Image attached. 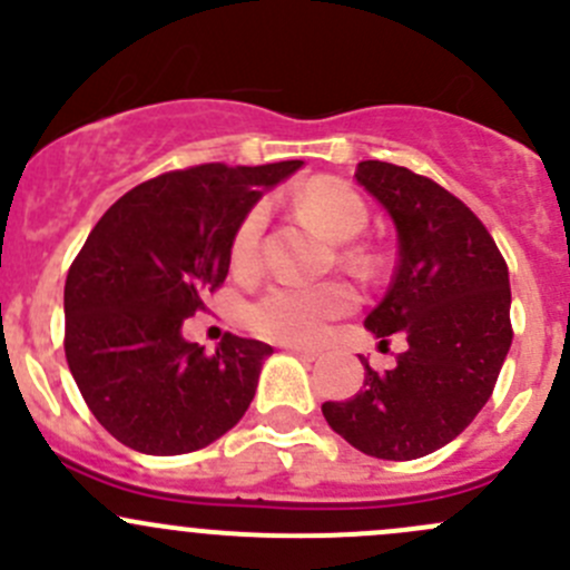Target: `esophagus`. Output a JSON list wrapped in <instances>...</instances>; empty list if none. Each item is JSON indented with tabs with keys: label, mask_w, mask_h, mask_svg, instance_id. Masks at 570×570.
Listing matches in <instances>:
<instances>
[{
	"label": "esophagus",
	"mask_w": 570,
	"mask_h": 570,
	"mask_svg": "<svg viewBox=\"0 0 570 570\" xmlns=\"http://www.w3.org/2000/svg\"><path fill=\"white\" fill-rule=\"evenodd\" d=\"M286 350H289L292 355H297V358H303V361L317 358V350H308V347H286Z\"/></svg>",
	"instance_id": "34e87169"
}]
</instances>
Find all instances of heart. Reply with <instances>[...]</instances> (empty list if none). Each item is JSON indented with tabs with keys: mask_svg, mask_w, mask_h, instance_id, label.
Here are the masks:
<instances>
[{
	"mask_svg": "<svg viewBox=\"0 0 570 570\" xmlns=\"http://www.w3.org/2000/svg\"><path fill=\"white\" fill-rule=\"evenodd\" d=\"M297 206L303 215L325 232L333 243H350L366 228V206L355 193L342 184L312 181L301 195ZM264 206H253L232 239L234 267L248 269L258 258L262 243ZM355 297L344 284H297L281 281L269 286L250 306L248 320L253 331L284 344H314L325 336L333 320L353 308Z\"/></svg>",
	"mask_w": 570,
	"mask_h": 570,
	"instance_id": "obj_1",
	"label": "heart"
}]
</instances>
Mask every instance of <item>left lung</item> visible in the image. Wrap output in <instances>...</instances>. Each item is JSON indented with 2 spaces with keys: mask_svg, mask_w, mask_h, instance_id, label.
Segmentation results:
<instances>
[{
  "mask_svg": "<svg viewBox=\"0 0 570 570\" xmlns=\"http://www.w3.org/2000/svg\"><path fill=\"white\" fill-rule=\"evenodd\" d=\"M355 181L392 217L400 256L364 327L381 347L402 333L407 350L386 372L361 358L364 392L322 413L364 455L413 461L458 439L493 392L513 342L508 264L474 212L430 178L366 159Z\"/></svg>",
  "mask_w": 570,
  "mask_h": 570,
  "instance_id": "obj_1",
  "label": "left lung"
}]
</instances>
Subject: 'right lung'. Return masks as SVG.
<instances>
[{
  "instance_id": "add662e5",
  "label": "right lung",
  "mask_w": 570,
  "mask_h": 570,
  "mask_svg": "<svg viewBox=\"0 0 570 570\" xmlns=\"http://www.w3.org/2000/svg\"><path fill=\"white\" fill-rule=\"evenodd\" d=\"M301 168L212 163L157 176L115 200L85 239L66 278V358L120 444L184 455L245 416L273 347L226 333L206 355L181 327L226 281L243 217Z\"/></svg>"
}]
</instances>
